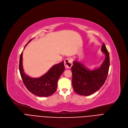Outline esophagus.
<instances>
[{
  "label": "esophagus",
  "instance_id": "obj_1",
  "mask_svg": "<svg viewBox=\"0 0 128 128\" xmlns=\"http://www.w3.org/2000/svg\"><path fill=\"white\" fill-rule=\"evenodd\" d=\"M64 66L66 68H70L72 66V61L69 58L66 59L64 62Z\"/></svg>",
  "mask_w": 128,
  "mask_h": 128
}]
</instances>
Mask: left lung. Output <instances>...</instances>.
<instances>
[{"mask_svg":"<svg viewBox=\"0 0 128 128\" xmlns=\"http://www.w3.org/2000/svg\"><path fill=\"white\" fill-rule=\"evenodd\" d=\"M101 50L105 54V59L100 68L91 70L76 61L71 67L73 88L77 94L88 96L96 92L104 84L110 65L109 52L104 43Z\"/></svg>","mask_w":128,"mask_h":128,"instance_id":"1","label":"left lung"}]
</instances>
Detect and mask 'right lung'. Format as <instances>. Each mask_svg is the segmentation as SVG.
I'll return each mask as SVG.
<instances>
[{
	"mask_svg": "<svg viewBox=\"0 0 128 128\" xmlns=\"http://www.w3.org/2000/svg\"><path fill=\"white\" fill-rule=\"evenodd\" d=\"M31 40H30L28 42ZM22 54L20 58L19 71L26 87L30 92L36 96L48 97L52 95L57 90L58 79L64 70V61L52 66L42 76L38 78H32L26 74L24 72L22 66Z\"/></svg>",
	"mask_w": 128,
	"mask_h": 128,
	"instance_id": "right-lung-1",
	"label": "right lung"
}]
</instances>
